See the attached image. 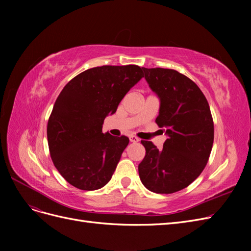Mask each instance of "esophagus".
Segmentation results:
<instances>
[{
	"label": "esophagus",
	"instance_id": "34e87169",
	"mask_svg": "<svg viewBox=\"0 0 251 251\" xmlns=\"http://www.w3.org/2000/svg\"><path fill=\"white\" fill-rule=\"evenodd\" d=\"M139 138L138 137H136V136H134V135H132V136H130V141L131 142H139Z\"/></svg>",
	"mask_w": 251,
	"mask_h": 251
}]
</instances>
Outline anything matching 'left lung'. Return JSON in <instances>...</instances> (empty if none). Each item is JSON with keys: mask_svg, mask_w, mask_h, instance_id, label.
Masks as SVG:
<instances>
[{"mask_svg": "<svg viewBox=\"0 0 251 251\" xmlns=\"http://www.w3.org/2000/svg\"><path fill=\"white\" fill-rule=\"evenodd\" d=\"M160 100L156 124L168 138L162 150L141 140L146 156L138 165L142 184L156 194H173L195 181L206 165L214 143V121L200 88L173 69L142 68Z\"/></svg>", "mask_w": 251, "mask_h": 251, "instance_id": "1", "label": "left lung"}]
</instances>
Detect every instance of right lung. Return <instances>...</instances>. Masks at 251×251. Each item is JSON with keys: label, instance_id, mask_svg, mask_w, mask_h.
<instances>
[{"label": "right lung", "instance_id": "obj_1", "mask_svg": "<svg viewBox=\"0 0 251 251\" xmlns=\"http://www.w3.org/2000/svg\"><path fill=\"white\" fill-rule=\"evenodd\" d=\"M142 77L136 65L95 67L76 75L59 93L47 138L53 164L68 183L95 191L111 180L130 140L103 134V120Z\"/></svg>", "mask_w": 251, "mask_h": 251}]
</instances>
